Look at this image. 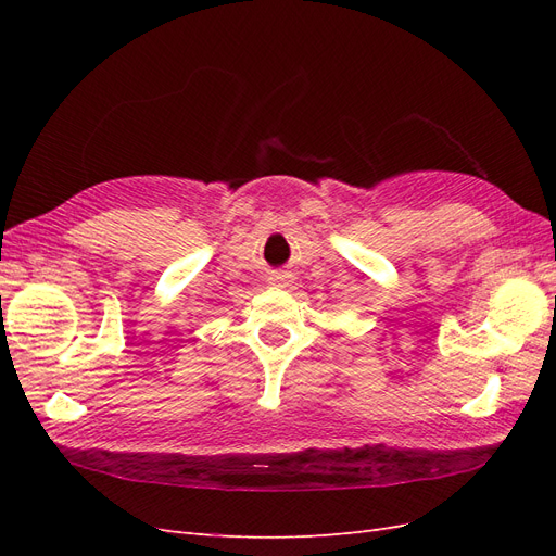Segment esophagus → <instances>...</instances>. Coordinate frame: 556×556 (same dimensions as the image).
<instances>
[{
	"label": "esophagus",
	"instance_id": "1",
	"mask_svg": "<svg viewBox=\"0 0 556 556\" xmlns=\"http://www.w3.org/2000/svg\"><path fill=\"white\" fill-rule=\"evenodd\" d=\"M268 282L276 285V288H290V285L294 282V278L288 271H274L271 276H268Z\"/></svg>",
	"mask_w": 556,
	"mask_h": 556
}]
</instances>
